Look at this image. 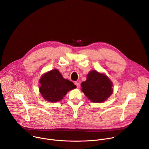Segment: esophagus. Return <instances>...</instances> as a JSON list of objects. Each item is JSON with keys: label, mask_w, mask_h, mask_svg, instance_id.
<instances>
[{"label": "esophagus", "mask_w": 149, "mask_h": 149, "mask_svg": "<svg viewBox=\"0 0 149 149\" xmlns=\"http://www.w3.org/2000/svg\"><path fill=\"white\" fill-rule=\"evenodd\" d=\"M75 84L76 85V86H77V87L78 88H79V87H80L79 82H75Z\"/></svg>", "instance_id": "esophagus-1"}]
</instances>
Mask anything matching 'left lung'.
I'll list each match as a JSON object with an SVG mask.
<instances>
[{"mask_svg":"<svg viewBox=\"0 0 149 149\" xmlns=\"http://www.w3.org/2000/svg\"><path fill=\"white\" fill-rule=\"evenodd\" d=\"M81 91L93 102H102L113 93V83L105 74L95 70L90 71L87 80L81 83Z\"/></svg>","mask_w":149,"mask_h":149,"instance_id":"obj_1","label":"left lung"}]
</instances>
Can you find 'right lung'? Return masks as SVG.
<instances>
[{
    "label": "right lung",
    "instance_id": "obj_1",
    "mask_svg": "<svg viewBox=\"0 0 149 149\" xmlns=\"http://www.w3.org/2000/svg\"><path fill=\"white\" fill-rule=\"evenodd\" d=\"M39 91L43 98L51 102L63 99L68 91L77 87L72 82L63 78L56 69L42 75L39 79Z\"/></svg>",
    "mask_w": 149,
    "mask_h": 149
}]
</instances>
